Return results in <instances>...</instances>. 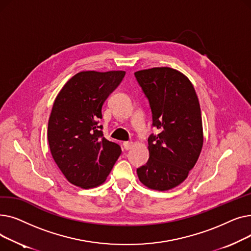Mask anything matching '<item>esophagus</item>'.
<instances>
[{"mask_svg": "<svg viewBox=\"0 0 251 251\" xmlns=\"http://www.w3.org/2000/svg\"><path fill=\"white\" fill-rule=\"evenodd\" d=\"M123 147H124V149H125L126 151H129L130 149H132L133 142H132V141H125V142L123 143Z\"/></svg>", "mask_w": 251, "mask_h": 251, "instance_id": "1", "label": "esophagus"}]
</instances>
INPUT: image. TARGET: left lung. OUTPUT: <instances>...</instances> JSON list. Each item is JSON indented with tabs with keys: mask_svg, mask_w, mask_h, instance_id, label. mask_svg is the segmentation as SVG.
I'll return each mask as SVG.
<instances>
[{
	"mask_svg": "<svg viewBox=\"0 0 251 251\" xmlns=\"http://www.w3.org/2000/svg\"><path fill=\"white\" fill-rule=\"evenodd\" d=\"M148 97L152 125L159 134L149 138L150 159L137 169L139 181L150 189L170 190L188 177L203 144L199 98L186 75L170 67L136 71Z\"/></svg>",
	"mask_w": 251,
	"mask_h": 251,
	"instance_id": "left-lung-1",
	"label": "left lung"
}]
</instances>
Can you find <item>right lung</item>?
Here are the masks:
<instances>
[{"label": "right lung", "instance_id": "1", "mask_svg": "<svg viewBox=\"0 0 251 251\" xmlns=\"http://www.w3.org/2000/svg\"><path fill=\"white\" fill-rule=\"evenodd\" d=\"M125 71H81L65 83L52 104L48 140L52 159L71 184L98 187L105 181L121 149L102 136L101 107Z\"/></svg>", "mask_w": 251, "mask_h": 251}]
</instances>
